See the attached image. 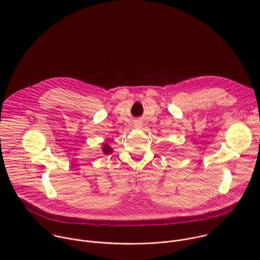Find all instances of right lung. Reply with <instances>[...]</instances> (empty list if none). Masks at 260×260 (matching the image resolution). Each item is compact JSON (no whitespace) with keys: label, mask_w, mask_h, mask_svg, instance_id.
<instances>
[{"label":"right lung","mask_w":260,"mask_h":260,"mask_svg":"<svg viewBox=\"0 0 260 260\" xmlns=\"http://www.w3.org/2000/svg\"><path fill=\"white\" fill-rule=\"evenodd\" d=\"M102 150H103L104 154H110V153L113 152V149H112V148H111L108 144H104V145H103Z\"/></svg>","instance_id":"add662e5"}]
</instances>
